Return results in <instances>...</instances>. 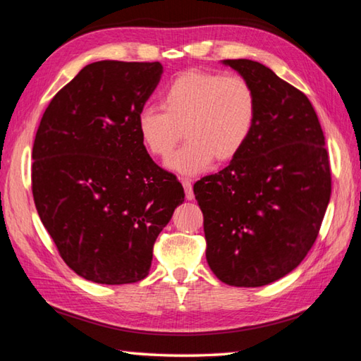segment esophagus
<instances>
[{"instance_id": "34e87169", "label": "esophagus", "mask_w": 361, "mask_h": 361, "mask_svg": "<svg viewBox=\"0 0 361 361\" xmlns=\"http://www.w3.org/2000/svg\"><path fill=\"white\" fill-rule=\"evenodd\" d=\"M183 188H185V194L188 200H194V191H192V185L189 180H183Z\"/></svg>"}]
</instances>
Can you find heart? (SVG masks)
I'll use <instances>...</instances> for the list:
<instances>
[{
    "instance_id": "b5f03b06",
    "label": "heart",
    "mask_w": 361,
    "mask_h": 361,
    "mask_svg": "<svg viewBox=\"0 0 361 361\" xmlns=\"http://www.w3.org/2000/svg\"><path fill=\"white\" fill-rule=\"evenodd\" d=\"M164 112L143 109L137 134L145 152L166 159L183 133L188 142L167 161L178 175H197L233 161L254 128L255 94L243 77L189 69L176 75L162 93Z\"/></svg>"
}]
</instances>
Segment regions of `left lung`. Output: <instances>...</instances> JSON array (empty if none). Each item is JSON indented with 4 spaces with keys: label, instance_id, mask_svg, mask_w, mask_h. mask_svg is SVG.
I'll return each mask as SVG.
<instances>
[{
    "label": "left lung",
    "instance_id": "obj_1",
    "mask_svg": "<svg viewBox=\"0 0 361 361\" xmlns=\"http://www.w3.org/2000/svg\"><path fill=\"white\" fill-rule=\"evenodd\" d=\"M222 64L251 85L257 112L241 153L195 183L194 194L216 278L260 287L297 268L316 241L331 194L329 153L300 90L257 61Z\"/></svg>",
    "mask_w": 361,
    "mask_h": 361
}]
</instances>
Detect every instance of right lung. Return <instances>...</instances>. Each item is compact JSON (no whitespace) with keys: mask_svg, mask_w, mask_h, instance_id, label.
<instances>
[{"mask_svg":"<svg viewBox=\"0 0 361 361\" xmlns=\"http://www.w3.org/2000/svg\"><path fill=\"white\" fill-rule=\"evenodd\" d=\"M162 75L161 63L96 61L45 109L32 145V197L63 260L97 284L148 276L153 246L181 183L156 166L137 115Z\"/></svg>","mask_w":361,"mask_h":361,"instance_id":"1","label":"right lung"}]
</instances>
